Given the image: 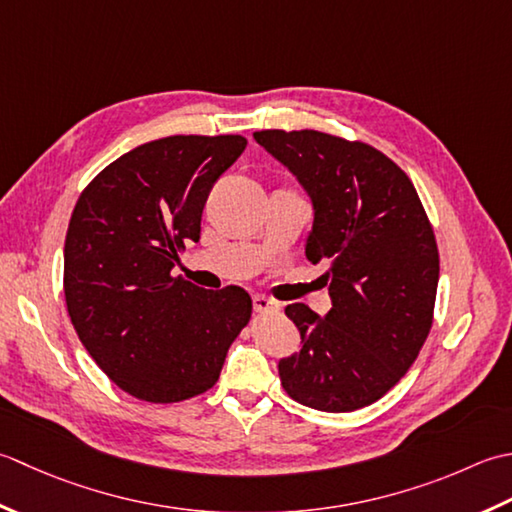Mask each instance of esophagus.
<instances>
[{"label": "esophagus", "instance_id": "34e87169", "mask_svg": "<svg viewBox=\"0 0 512 512\" xmlns=\"http://www.w3.org/2000/svg\"><path fill=\"white\" fill-rule=\"evenodd\" d=\"M254 311L256 314H271V311H276L278 309V305L271 298H267V296H260V294H256L254 296Z\"/></svg>", "mask_w": 512, "mask_h": 512}]
</instances>
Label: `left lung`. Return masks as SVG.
<instances>
[{"instance_id": "obj_1", "label": "left lung", "mask_w": 512, "mask_h": 512, "mask_svg": "<svg viewBox=\"0 0 512 512\" xmlns=\"http://www.w3.org/2000/svg\"><path fill=\"white\" fill-rule=\"evenodd\" d=\"M314 205L305 243L327 263L331 309L285 307L300 351L278 362L289 398L327 413L369 406L402 380L433 325L440 256L415 187L367 143L316 130L254 132Z\"/></svg>"}]
</instances>
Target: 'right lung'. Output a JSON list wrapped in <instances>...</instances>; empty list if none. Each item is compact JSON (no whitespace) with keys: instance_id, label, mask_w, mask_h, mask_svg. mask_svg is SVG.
Masks as SVG:
<instances>
[{"instance_id":"obj_1","label":"right lung","mask_w":512,"mask_h":512,"mask_svg":"<svg viewBox=\"0 0 512 512\" xmlns=\"http://www.w3.org/2000/svg\"><path fill=\"white\" fill-rule=\"evenodd\" d=\"M245 145L241 134L143 143L101 170L72 210L68 314L92 360L134 398L170 404L212 389L252 316L245 289L207 291L170 274Z\"/></svg>"}]
</instances>
